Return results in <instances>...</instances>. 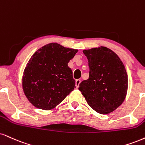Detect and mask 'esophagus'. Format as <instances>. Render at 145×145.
Segmentation results:
<instances>
[{"mask_svg": "<svg viewBox=\"0 0 145 145\" xmlns=\"http://www.w3.org/2000/svg\"><path fill=\"white\" fill-rule=\"evenodd\" d=\"M80 82H81V80H80V79H78V80H76V88H78V87H79V85H80Z\"/></svg>", "mask_w": 145, "mask_h": 145, "instance_id": "1", "label": "esophagus"}]
</instances>
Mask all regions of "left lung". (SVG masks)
I'll list each match as a JSON object with an SVG mask.
<instances>
[{"mask_svg": "<svg viewBox=\"0 0 145 145\" xmlns=\"http://www.w3.org/2000/svg\"><path fill=\"white\" fill-rule=\"evenodd\" d=\"M90 68L89 78L79 90L87 103L97 113L107 114L120 107L128 90L124 65L113 50L105 46L84 50Z\"/></svg>", "mask_w": 145, "mask_h": 145, "instance_id": "obj_1", "label": "left lung"}]
</instances>
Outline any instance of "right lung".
Instances as JSON below:
<instances>
[{
    "label": "right lung",
    "instance_id": "1",
    "mask_svg": "<svg viewBox=\"0 0 145 145\" xmlns=\"http://www.w3.org/2000/svg\"><path fill=\"white\" fill-rule=\"evenodd\" d=\"M77 52L55 42L35 52L22 78L24 94L34 107L50 110L74 90L76 82L68 63Z\"/></svg>",
    "mask_w": 145,
    "mask_h": 145
}]
</instances>
